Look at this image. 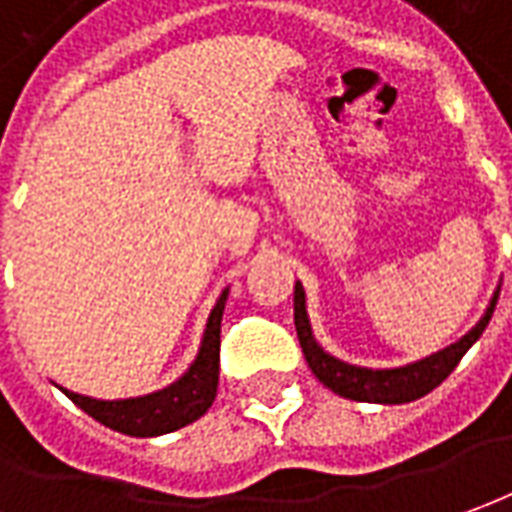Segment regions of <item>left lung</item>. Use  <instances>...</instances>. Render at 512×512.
<instances>
[{
    "mask_svg": "<svg viewBox=\"0 0 512 512\" xmlns=\"http://www.w3.org/2000/svg\"><path fill=\"white\" fill-rule=\"evenodd\" d=\"M499 300V288L493 291L488 308L474 328L468 330L462 339L448 344L443 350L431 353V356L403 364V367H389V370H373V367H356L347 364L342 358L330 356L328 350H322V344L316 342L308 308H305V288L297 280L294 285V325L300 336V347L305 353V361L311 367V373L336 395L350 398L361 403H409L429 395L431 389L440 387L446 381L451 370L460 364V358L474 347V342L482 336V330L488 328L493 308Z\"/></svg>",
    "mask_w": 512,
    "mask_h": 512,
    "instance_id": "left-lung-1",
    "label": "left lung"
}]
</instances>
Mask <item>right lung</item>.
I'll use <instances>...</instances> for the list:
<instances>
[{
    "label": "right lung",
    "mask_w": 512,
    "mask_h": 512,
    "mask_svg": "<svg viewBox=\"0 0 512 512\" xmlns=\"http://www.w3.org/2000/svg\"><path fill=\"white\" fill-rule=\"evenodd\" d=\"M227 297L229 288H224L221 297L212 305L196 361L170 387L156 389L151 395H139V398H120V401H100V398L69 392L64 387L61 392L75 406H81L86 415L95 417L97 423L120 431V434H128V437H159V434H168V431L193 423L210 409L215 392H218L221 316H224Z\"/></svg>",
    "instance_id": "obj_1"
}]
</instances>
